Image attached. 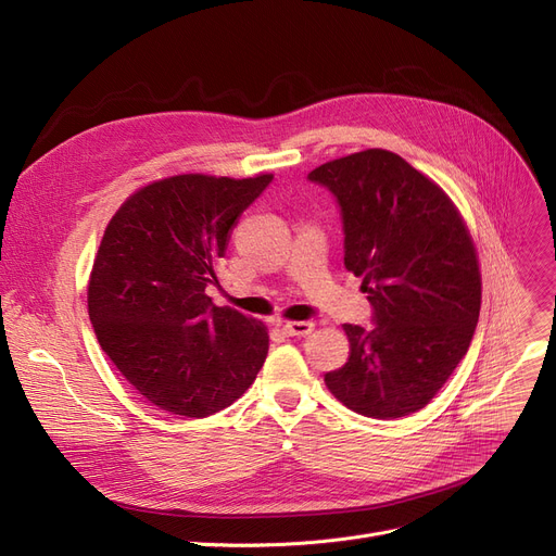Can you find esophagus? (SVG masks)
<instances>
[{"instance_id": "esophagus-1", "label": "esophagus", "mask_w": 556, "mask_h": 556, "mask_svg": "<svg viewBox=\"0 0 556 556\" xmlns=\"http://www.w3.org/2000/svg\"><path fill=\"white\" fill-rule=\"evenodd\" d=\"M313 329H315L313 323H283V325H281V331H283L286 336H293V338H304V336H308Z\"/></svg>"}]
</instances>
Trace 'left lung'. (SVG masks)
<instances>
[{
    "label": "left lung",
    "instance_id": "1",
    "mask_svg": "<svg viewBox=\"0 0 556 556\" xmlns=\"http://www.w3.org/2000/svg\"><path fill=\"white\" fill-rule=\"evenodd\" d=\"M308 180L338 202L344 268L363 279L376 325H344L352 354L325 383L358 415H413L448 381L478 327L471 233L440 187L383 149L327 162Z\"/></svg>",
    "mask_w": 556,
    "mask_h": 556
}]
</instances>
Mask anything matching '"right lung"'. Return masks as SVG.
Returning a JSON list of instances; mask_svg holds the SVG:
<instances>
[{
  "instance_id": "1",
  "label": "right lung",
  "mask_w": 556,
  "mask_h": 556,
  "mask_svg": "<svg viewBox=\"0 0 556 556\" xmlns=\"http://www.w3.org/2000/svg\"><path fill=\"white\" fill-rule=\"evenodd\" d=\"M273 175L233 180L173 175L132 193L112 216L87 288L99 344L151 405L207 417L237 401L268 354V329L204 288L233 223Z\"/></svg>"
}]
</instances>
